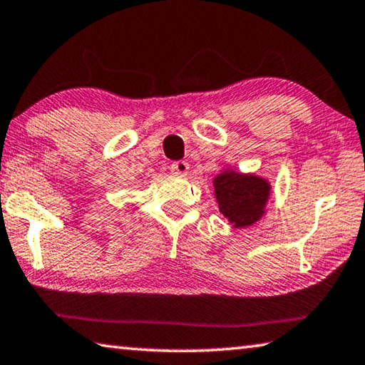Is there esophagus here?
<instances>
[{
  "label": "esophagus",
  "mask_w": 365,
  "mask_h": 365,
  "mask_svg": "<svg viewBox=\"0 0 365 365\" xmlns=\"http://www.w3.org/2000/svg\"><path fill=\"white\" fill-rule=\"evenodd\" d=\"M188 169H190L188 164H187V162H183V160H177V162H173V164L170 165L172 173H175V175H178V177L187 175Z\"/></svg>",
  "instance_id": "1"
}]
</instances>
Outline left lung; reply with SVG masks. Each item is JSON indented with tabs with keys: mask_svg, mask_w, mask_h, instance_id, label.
Segmentation results:
<instances>
[{
	"mask_svg": "<svg viewBox=\"0 0 365 365\" xmlns=\"http://www.w3.org/2000/svg\"><path fill=\"white\" fill-rule=\"evenodd\" d=\"M212 185L219 210L232 227H248L262 219L271 193L268 180L252 173L224 170Z\"/></svg>",
	"mask_w": 365,
	"mask_h": 365,
	"instance_id": "8db88e82",
	"label": "left lung"
}]
</instances>
